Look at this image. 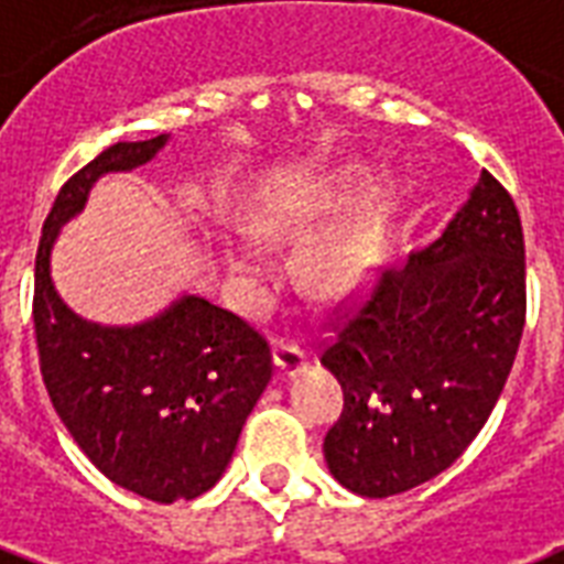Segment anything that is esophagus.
Instances as JSON below:
<instances>
[{
  "mask_svg": "<svg viewBox=\"0 0 564 564\" xmlns=\"http://www.w3.org/2000/svg\"><path fill=\"white\" fill-rule=\"evenodd\" d=\"M273 365H276L279 379H291L305 368V352L294 347V344H279L276 350H273Z\"/></svg>",
  "mask_w": 564,
  "mask_h": 564,
  "instance_id": "esophagus-1",
  "label": "esophagus"
}]
</instances>
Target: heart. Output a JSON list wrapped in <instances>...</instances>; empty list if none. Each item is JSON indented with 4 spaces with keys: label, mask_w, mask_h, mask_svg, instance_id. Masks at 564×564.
<instances>
[{
    "label": "heart",
    "mask_w": 564,
    "mask_h": 564,
    "mask_svg": "<svg viewBox=\"0 0 564 564\" xmlns=\"http://www.w3.org/2000/svg\"><path fill=\"white\" fill-rule=\"evenodd\" d=\"M359 176L356 170H344L338 176L300 187L291 194H273L261 199L250 214V229L268 241H288L305 235L317 223L338 212L356 194ZM382 250V205L370 199L329 232L317 235L296 261L303 285L314 296L335 300L350 294L361 279L368 276ZM229 268L241 279H261V261L247 250L229 252Z\"/></svg>",
    "instance_id": "obj_1"
}]
</instances>
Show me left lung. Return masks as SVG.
Returning <instances> with one entry per match:
<instances>
[{
	"instance_id": "1",
	"label": "left lung",
	"mask_w": 564,
	"mask_h": 564,
	"mask_svg": "<svg viewBox=\"0 0 564 564\" xmlns=\"http://www.w3.org/2000/svg\"><path fill=\"white\" fill-rule=\"evenodd\" d=\"M527 321L523 229L482 170L438 241L386 268L335 314L321 365L344 388L323 438L332 477L361 497L438 477L486 426Z\"/></svg>"
}]
</instances>
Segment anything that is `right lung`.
Masks as SVG:
<instances>
[{"label":"right lung","instance_id":"1","mask_svg":"<svg viewBox=\"0 0 564 564\" xmlns=\"http://www.w3.org/2000/svg\"><path fill=\"white\" fill-rule=\"evenodd\" d=\"M164 143L167 134L120 141L64 182L43 223L32 314L43 386L82 453L115 486L176 503L223 477L273 377L268 341L203 296H182L138 326L87 323L50 276L58 229L85 208L96 178L141 167Z\"/></svg>","mask_w":564,"mask_h":564}]
</instances>
